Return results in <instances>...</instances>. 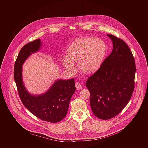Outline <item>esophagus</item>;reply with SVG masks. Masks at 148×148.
Masks as SVG:
<instances>
[{
  "label": "esophagus",
  "instance_id": "esophagus-1",
  "mask_svg": "<svg viewBox=\"0 0 148 148\" xmlns=\"http://www.w3.org/2000/svg\"><path fill=\"white\" fill-rule=\"evenodd\" d=\"M75 86H76V89H77V90L81 89L82 88V86H83V85H82L81 83H80L79 82H76V84H75Z\"/></svg>",
  "mask_w": 148,
  "mask_h": 148
}]
</instances>
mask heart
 <instances>
[{
  "instance_id": "obj_1",
  "label": "heart",
  "mask_w": 148,
  "mask_h": 148,
  "mask_svg": "<svg viewBox=\"0 0 148 148\" xmlns=\"http://www.w3.org/2000/svg\"><path fill=\"white\" fill-rule=\"evenodd\" d=\"M106 51V42L97 38H79L66 49V55L60 57L65 69L70 73L76 71L74 63H77L80 70L85 73L95 72L101 63Z\"/></svg>"
}]
</instances>
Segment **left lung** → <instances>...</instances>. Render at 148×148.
Returning a JSON list of instances; mask_svg holds the SVG:
<instances>
[{
    "mask_svg": "<svg viewBox=\"0 0 148 148\" xmlns=\"http://www.w3.org/2000/svg\"><path fill=\"white\" fill-rule=\"evenodd\" d=\"M106 35L112 41V51L85 84L92 110L102 120L114 117L127 104L136 72L134 59L127 44L113 35Z\"/></svg>",
    "mask_w": 148,
    "mask_h": 148,
    "instance_id": "1",
    "label": "left lung"
}]
</instances>
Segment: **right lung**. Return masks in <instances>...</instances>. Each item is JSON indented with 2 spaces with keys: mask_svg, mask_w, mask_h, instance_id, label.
I'll return each instance as SVG.
<instances>
[{
  "mask_svg": "<svg viewBox=\"0 0 148 148\" xmlns=\"http://www.w3.org/2000/svg\"><path fill=\"white\" fill-rule=\"evenodd\" d=\"M42 46L38 39L25 44L18 54L14 66V79L19 97L25 108L39 119L55 123L62 120L67 113L71 97L76 90L73 79H58L44 93H30L24 85L23 65L32 54L40 51Z\"/></svg>",
  "mask_w": 148,
  "mask_h": 148,
  "instance_id": "right-lung-1",
  "label": "right lung"
}]
</instances>
